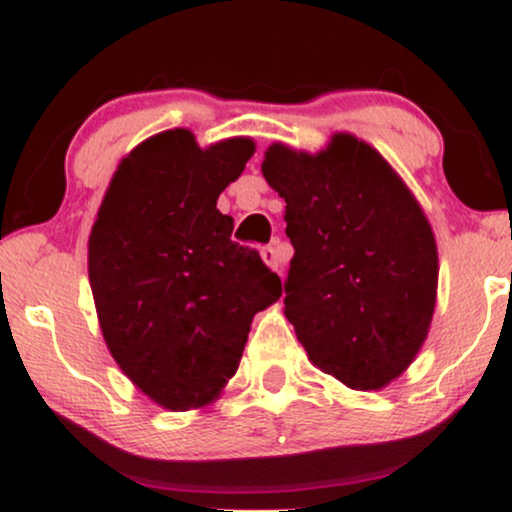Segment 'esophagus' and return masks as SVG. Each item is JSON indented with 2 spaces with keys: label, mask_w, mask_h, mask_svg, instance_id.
<instances>
[{
  "label": "esophagus",
  "mask_w": 512,
  "mask_h": 512,
  "mask_svg": "<svg viewBox=\"0 0 512 512\" xmlns=\"http://www.w3.org/2000/svg\"><path fill=\"white\" fill-rule=\"evenodd\" d=\"M262 255V262L267 264L269 269H279L281 267V257H279V243L274 245H267V248L260 250Z\"/></svg>",
  "instance_id": "1"
}]
</instances>
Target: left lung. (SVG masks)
Wrapping results in <instances>:
<instances>
[{
  "label": "left lung",
  "mask_w": 512,
  "mask_h": 512,
  "mask_svg": "<svg viewBox=\"0 0 512 512\" xmlns=\"http://www.w3.org/2000/svg\"><path fill=\"white\" fill-rule=\"evenodd\" d=\"M262 175L286 202L284 315L322 373L383 390L424 346L438 248L424 209L378 149L334 132L317 154L276 142Z\"/></svg>",
  "instance_id": "1"
}]
</instances>
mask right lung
<instances>
[{"mask_svg": "<svg viewBox=\"0 0 512 512\" xmlns=\"http://www.w3.org/2000/svg\"><path fill=\"white\" fill-rule=\"evenodd\" d=\"M255 154L166 129L122 158L88 236V281L108 351L163 409L207 407L238 370L252 317L281 279L233 243L216 199Z\"/></svg>", "mask_w": 512, "mask_h": 512, "instance_id": "obj_1", "label": "right lung"}]
</instances>
